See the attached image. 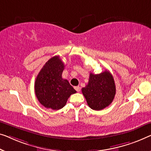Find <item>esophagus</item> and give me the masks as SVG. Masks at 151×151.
I'll use <instances>...</instances> for the list:
<instances>
[{
  "label": "esophagus",
  "mask_w": 151,
  "mask_h": 151,
  "mask_svg": "<svg viewBox=\"0 0 151 151\" xmlns=\"http://www.w3.org/2000/svg\"><path fill=\"white\" fill-rule=\"evenodd\" d=\"M75 90L76 91H80V90H81V87H79V86H76V87H75Z\"/></svg>",
  "instance_id": "esophagus-1"
}]
</instances>
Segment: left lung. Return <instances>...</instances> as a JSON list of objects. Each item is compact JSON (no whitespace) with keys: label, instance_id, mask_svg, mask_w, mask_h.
Returning <instances> with one entry per match:
<instances>
[{"label":"left lung","instance_id":"1","mask_svg":"<svg viewBox=\"0 0 151 151\" xmlns=\"http://www.w3.org/2000/svg\"><path fill=\"white\" fill-rule=\"evenodd\" d=\"M82 93L91 109H104L111 104L115 96L116 87L113 76L108 70L97 75L91 73L88 84L83 87Z\"/></svg>","mask_w":151,"mask_h":151}]
</instances>
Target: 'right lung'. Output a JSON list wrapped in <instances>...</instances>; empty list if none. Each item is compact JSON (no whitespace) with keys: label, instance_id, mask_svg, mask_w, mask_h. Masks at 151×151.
<instances>
[{"label":"right lung","instance_id":"add662e5","mask_svg":"<svg viewBox=\"0 0 151 151\" xmlns=\"http://www.w3.org/2000/svg\"><path fill=\"white\" fill-rule=\"evenodd\" d=\"M64 64L59 56L47 61L36 78L35 90L39 102L47 109L59 110L76 90L62 77Z\"/></svg>","mask_w":151,"mask_h":151}]
</instances>
